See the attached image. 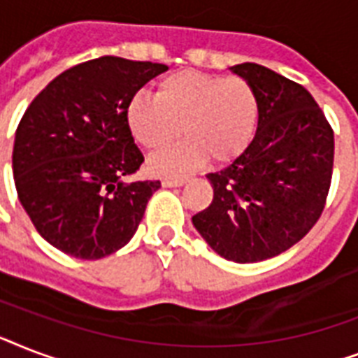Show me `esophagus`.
Listing matches in <instances>:
<instances>
[{
    "label": "esophagus",
    "instance_id": "1",
    "mask_svg": "<svg viewBox=\"0 0 358 358\" xmlns=\"http://www.w3.org/2000/svg\"><path fill=\"white\" fill-rule=\"evenodd\" d=\"M185 184V178H165L162 182L163 187H180Z\"/></svg>",
    "mask_w": 358,
    "mask_h": 358
}]
</instances>
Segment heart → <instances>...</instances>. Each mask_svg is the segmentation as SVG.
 Returning a JSON list of instances; mask_svg holds the SVG:
<instances>
[{
	"mask_svg": "<svg viewBox=\"0 0 358 358\" xmlns=\"http://www.w3.org/2000/svg\"><path fill=\"white\" fill-rule=\"evenodd\" d=\"M260 102L255 87L239 76L178 70L159 80L156 98L135 94L126 103L129 134L148 152H159L182 135L187 141L150 162L156 174H184L212 157L234 162L256 134Z\"/></svg>",
	"mask_w": 358,
	"mask_h": 358,
	"instance_id": "1",
	"label": "heart"
}]
</instances>
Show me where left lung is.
<instances>
[{
	"label": "left lung",
	"instance_id": "obj_1",
	"mask_svg": "<svg viewBox=\"0 0 358 358\" xmlns=\"http://www.w3.org/2000/svg\"><path fill=\"white\" fill-rule=\"evenodd\" d=\"M230 70L255 87L258 128L241 156L208 174L213 201L191 221L219 256L252 264L288 250L316 224L331 187L334 134L303 85L256 63Z\"/></svg>",
	"mask_w": 358,
	"mask_h": 358
}]
</instances>
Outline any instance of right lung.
<instances>
[{
  "mask_svg": "<svg viewBox=\"0 0 358 358\" xmlns=\"http://www.w3.org/2000/svg\"><path fill=\"white\" fill-rule=\"evenodd\" d=\"M167 64L92 59L42 89L20 120L16 193L55 249L98 260L134 238L159 182H126L145 157L126 126V103Z\"/></svg>",
  "mask_w": 358,
  "mask_h": 358,
  "instance_id": "obj_1",
  "label": "right lung"
}]
</instances>
